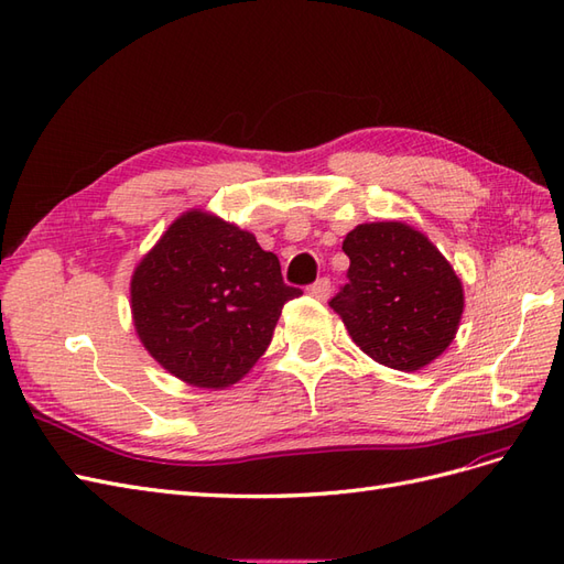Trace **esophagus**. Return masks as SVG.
<instances>
[{
  "label": "esophagus",
  "mask_w": 564,
  "mask_h": 564,
  "mask_svg": "<svg viewBox=\"0 0 564 564\" xmlns=\"http://www.w3.org/2000/svg\"><path fill=\"white\" fill-rule=\"evenodd\" d=\"M310 295L321 300V302L328 300V295H330V281L328 279H318L316 283H312L310 285Z\"/></svg>",
  "instance_id": "obj_1"
}]
</instances>
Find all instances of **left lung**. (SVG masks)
Here are the masks:
<instances>
[{"instance_id":"1","label":"left lung","mask_w":564,"mask_h":564,"mask_svg":"<svg viewBox=\"0 0 564 564\" xmlns=\"http://www.w3.org/2000/svg\"><path fill=\"white\" fill-rule=\"evenodd\" d=\"M347 283L328 304L378 364L417 371L452 345L463 285L427 236L401 221L359 224L345 243Z\"/></svg>"}]
</instances>
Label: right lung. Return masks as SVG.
<instances>
[{
	"label": "right lung",
	"mask_w": 564,
	"mask_h": 564,
	"mask_svg": "<svg viewBox=\"0 0 564 564\" xmlns=\"http://www.w3.org/2000/svg\"><path fill=\"white\" fill-rule=\"evenodd\" d=\"M132 314L151 357L193 388L238 382L267 351L283 304L279 257L215 215H182L132 276Z\"/></svg>",
	"instance_id": "1"
}]
</instances>
